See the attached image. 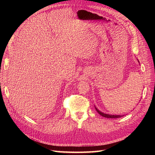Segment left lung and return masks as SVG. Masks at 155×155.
Returning <instances> with one entry per match:
<instances>
[{"instance_id":"left-lung-1","label":"left lung","mask_w":155,"mask_h":155,"mask_svg":"<svg viewBox=\"0 0 155 155\" xmlns=\"http://www.w3.org/2000/svg\"><path fill=\"white\" fill-rule=\"evenodd\" d=\"M96 111L99 113L101 116L105 117V118H120V117H122L124 115H111V114H105L104 112H101V111H100L98 110L96 107Z\"/></svg>"}]
</instances>
